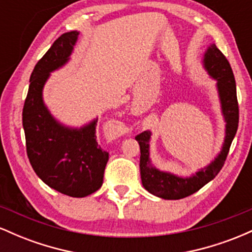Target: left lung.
<instances>
[{
	"mask_svg": "<svg viewBox=\"0 0 252 252\" xmlns=\"http://www.w3.org/2000/svg\"><path fill=\"white\" fill-rule=\"evenodd\" d=\"M202 65L209 76L217 80V91L220 100L221 114L225 121V138L220 153L216 156L215 160L209 166L199 169L195 174L190 176H178L173 173L163 172L152 164L149 155V142L152 132L149 130L141 132L136 136V141L140 144L141 158L140 170L141 180L143 187L149 193L166 200H178L186 198L207 182L216 178L224 166L230 146L235 137L238 128V102H237L236 80L233 76L230 63L224 54L217 48L215 43L209 46L202 58Z\"/></svg>",
	"mask_w": 252,
	"mask_h": 252,
	"instance_id": "left-lung-1",
	"label": "left lung"
}]
</instances>
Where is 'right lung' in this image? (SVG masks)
<instances>
[{"instance_id":"obj_1","label":"right lung","mask_w":252,"mask_h":252,"mask_svg":"<svg viewBox=\"0 0 252 252\" xmlns=\"http://www.w3.org/2000/svg\"><path fill=\"white\" fill-rule=\"evenodd\" d=\"M79 32L60 35L37 62L31 74L22 111L26 148L34 172L51 189L84 198L102 187L109 153L98 146V118L72 128L60 123L45 105L43 86L53 71L68 63Z\"/></svg>"}]
</instances>
